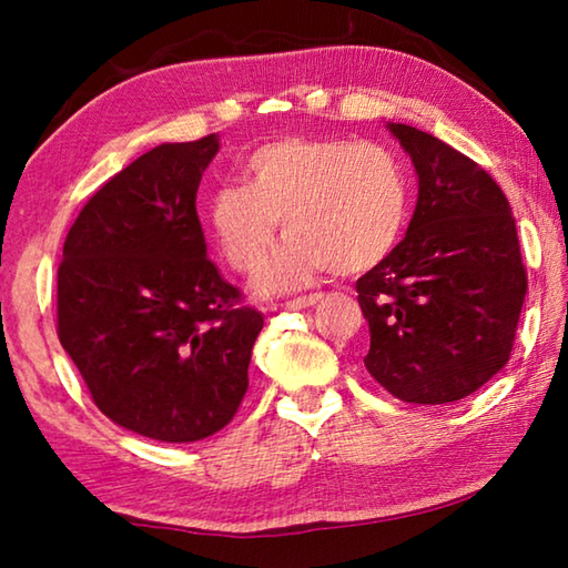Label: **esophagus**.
<instances>
[{"label":"esophagus","mask_w":568,"mask_h":568,"mask_svg":"<svg viewBox=\"0 0 568 568\" xmlns=\"http://www.w3.org/2000/svg\"><path fill=\"white\" fill-rule=\"evenodd\" d=\"M323 295L321 293H313V295H305V297H295V301H287L281 307L283 311H303V307H311L315 303H321Z\"/></svg>","instance_id":"obj_1"}]
</instances>
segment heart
Masks as SVG:
<instances>
[{
    "label": "heart",
    "mask_w": 568,
    "mask_h": 568,
    "mask_svg": "<svg viewBox=\"0 0 568 568\" xmlns=\"http://www.w3.org/2000/svg\"><path fill=\"white\" fill-rule=\"evenodd\" d=\"M247 182H225L207 223L230 267L261 271L283 220L285 245L263 273L265 293L301 291L321 273L358 275L398 247L410 217V180L381 142L283 138L250 152Z\"/></svg>",
    "instance_id": "b5f03b06"
}]
</instances>
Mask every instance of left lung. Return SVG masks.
Listing matches in <instances>:
<instances>
[{
  "label": "left lung",
  "mask_w": 568,
  "mask_h": 568,
  "mask_svg": "<svg viewBox=\"0 0 568 568\" xmlns=\"http://www.w3.org/2000/svg\"><path fill=\"white\" fill-rule=\"evenodd\" d=\"M418 175L408 233L358 277L371 328L363 363L406 403L470 396L508 363L526 297L516 220L474 160L410 124H388Z\"/></svg>",
  "instance_id": "8db88e82"
}]
</instances>
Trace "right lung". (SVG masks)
<instances>
[{
	"label": "right lung",
	"instance_id": "right-lung-1",
	"mask_svg": "<svg viewBox=\"0 0 568 568\" xmlns=\"http://www.w3.org/2000/svg\"><path fill=\"white\" fill-rule=\"evenodd\" d=\"M217 134L165 142L88 200L57 267V335L104 416L190 444L247 390L263 315L207 261L197 187Z\"/></svg>",
	"mask_w": 568,
	"mask_h": 568
}]
</instances>
